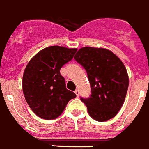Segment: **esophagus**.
Here are the masks:
<instances>
[{
    "instance_id": "esophagus-1",
    "label": "esophagus",
    "mask_w": 149,
    "mask_h": 149,
    "mask_svg": "<svg viewBox=\"0 0 149 149\" xmlns=\"http://www.w3.org/2000/svg\"><path fill=\"white\" fill-rule=\"evenodd\" d=\"M74 93H75L76 96L79 97V90H76V91H74Z\"/></svg>"
}]
</instances>
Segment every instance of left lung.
<instances>
[{
  "label": "left lung",
  "instance_id": "1",
  "mask_svg": "<svg viewBox=\"0 0 149 149\" xmlns=\"http://www.w3.org/2000/svg\"><path fill=\"white\" fill-rule=\"evenodd\" d=\"M75 60L86 70L91 83L89 98H81L89 115L97 121H106L118 114L129 87V74L114 53L103 47H83Z\"/></svg>",
  "mask_w": 149,
  "mask_h": 149
}]
</instances>
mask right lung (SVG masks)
<instances>
[{
	"mask_svg": "<svg viewBox=\"0 0 149 149\" xmlns=\"http://www.w3.org/2000/svg\"><path fill=\"white\" fill-rule=\"evenodd\" d=\"M77 48L50 46L43 48L27 64L22 79L26 102L35 114L55 119L63 113L68 102L76 94L66 88L60 69L73 58Z\"/></svg>",
	"mask_w": 149,
	"mask_h": 149,
	"instance_id": "right-lung-1",
	"label": "right lung"
}]
</instances>
